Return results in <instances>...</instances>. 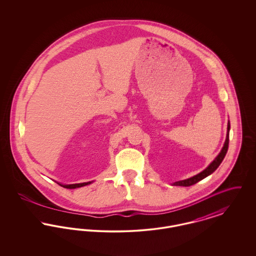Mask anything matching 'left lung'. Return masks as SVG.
Returning a JSON list of instances; mask_svg holds the SVG:
<instances>
[{
    "label": "left lung",
    "mask_w": 256,
    "mask_h": 256,
    "mask_svg": "<svg viewBox=\"0 0 256 256\" xmlns=\"http://www.w3.org/2000/svg\"><path fill=\"white\" fill-rule=\"evenodd\" d=\"M230 122L228 121V134H226V142H224V145L222 146L220 152L219 154V156L213 160V162L207 167L206 170H202V172L194 176L193 178H190L188 180H180V182H176L174 183V185L176 186H191L193 184H196V182H198L200 180L206 178V176H208L209 174H211L213 172H215V170L218 168L220 166V164L222 163V161L224 158L226 154V152L228 150V142H230Z\"/></svg>",
    "instance_id": "1"
}]
</instances>
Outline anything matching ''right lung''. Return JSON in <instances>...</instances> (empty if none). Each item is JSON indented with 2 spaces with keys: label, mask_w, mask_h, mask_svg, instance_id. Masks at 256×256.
I'll return each instance as SVG.
<instances>
[{
  "label": "right lung",
  "mask_w": 256,
  "mask_h": 256,
  "mask_svg": "<svg viewBox=\"0 0 256 256\" xmlns=\"http://www.w3.org/2000/svg\"><path fill=\"white\" fill-rule=\"evenodd\" d=\"M91 182H84V183H78V184H69V185H63V184H60L62 187L67 188V189H74V188H78V187H82L86 186L87 184H90Z\"/></svg>",
  "instance_id": "add662e5"
}]
</instances>
